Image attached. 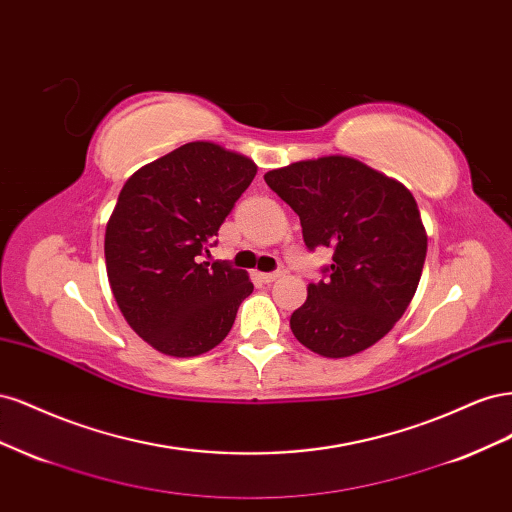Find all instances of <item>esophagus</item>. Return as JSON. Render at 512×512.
Segmentation results:
<instances>
[{
	"instance_id": "34e87169",
	"label": "esophagus",
	"mask_w": 512,
	"mask_h": 512,
	"mask_svg": "<svg viewBox=\"0 0 512 512\" xmlns=\"http://www.w3.org/2000/svg\"><path fill=\"white\" fill-rule=\"evenodd\" d=\"M280 277H282V271H273V273H262L260 280L265 282V284H271L275 280H280Z\"/></svg>"
}]
</instances>
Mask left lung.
Here are the masks:
<instances>
[{
    "mask_svg": "<svg viewBox=\"0 0 512 512\" xmlns=\"http://www.w3.org/2000/svg\"><path fill=\"white\" fill-rule=\"evenodd\" d=\"M299 215L307 250L331 247L324 280L290 316L299 342L344 359L389 333L421 280L427 235L406 185L346 156L294 162L265 175Z\"/></svg>",
    "mask_w": 512,
    "mask_h": 512,
    "instance_id": "1",
    "label": "left lung"
}]
</instances>
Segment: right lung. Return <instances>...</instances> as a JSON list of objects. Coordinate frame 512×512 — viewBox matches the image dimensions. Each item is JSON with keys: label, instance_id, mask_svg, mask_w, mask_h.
Masks as SVG:
<instances>
[{"label": "right lung", "instance_id": "add662e5", "mask_svg": "<svg viewBox=\"0 0 512 512\" xmlns=\"http://www.w3.org/2000/svg\"><path fill=\"white\" fill-rule=\"evenodd\" d=\"M256 164L215 143L181 145L126 181L106 224V273L123 318L168 356L218 346L254 284L226 260L200 262Z\"/></svg>", "mask_w": 512, "mask_h": 512}]
</instances>
